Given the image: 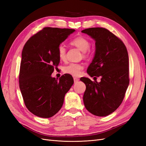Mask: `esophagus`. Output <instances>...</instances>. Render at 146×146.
I'll return each mask as SVG.
<instances>
[{"label": "esophagus", "instance_id": "1", "mask_svg": "<svg viewBox=\"0 0 146 146\" xmlns=\"http://www.w3.org/2000/svg\"><path fill=\"white\" fill-rule=\"evenodd\" d=\"M74 83H76L79 80V78L77 77H74Z\"/></svg>", "mask_w": 146, "mask_h": 146}]
</instances>
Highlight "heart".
I'll return each mask as SVG.
<instances>
[{
  "label": "heart",
  "mask_w": 146,
  "mask_h": 146,
  "mask_svg": "<svg viewBox=\"0 0 146 146\" xmlns=\"http://www.w3.org/2000/svg\"><path fill=\"white\" fill-rule=\"evenodd\" d=\"M70 44L78 48L83 52L84 56H88L91 54L89 49L90 47V42L88 39L83 36H77L70 41ZM57 54L61 61H64L66 58V48L63 44L58 46L57 49ZM83 65L80 63H69L63 68V72L73 76H78L80 74L81 70L83 69Z\"/></svg>",
  "instance_id": "obj_1"
}]
</instances>
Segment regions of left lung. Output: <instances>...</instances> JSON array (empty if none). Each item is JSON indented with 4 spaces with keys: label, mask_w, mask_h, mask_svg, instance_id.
Returning a JSON list of instances; mask_svg holds the SVG:
<instances>
[{
    "label": "left lung",
    "mask_w": 146,
    "mask_h": 146,
    "mask_svg": "<svg viewBox=\"0 0 146 146\" xmlns=\"http://www.w3.org/2000/svg\"><path fill=\"white\" fill-rule=\"evenodd\" d=\"M82 33L96 41V54L87 72L94 82L82 77L86 85L83 102L88 111L97 116H106L120 106L129 85V55L121 39L102 27L86 29ZM98 76L101 82L96 80Z\"/></svg>",
    "instance_id": "obj_1"
}]
</instances>
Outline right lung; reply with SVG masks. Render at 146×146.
Wrapping results in <instances>:
<instances>
[{
    "label": "right lung",
    "instance_id": "obj_1",
    "mask_svg": "<svg viewBox=\"0 0 146 146\" xmlns=\"http://www.w3.org/2000/svg\"><path fill=\"white\" fill-rule=\"evenodd\" d=\"M74 29L44 27L31 36L22 52L19 88L25 107L35 115L49 118L59 111L74 84L71 75L58 80L51 74L60 63L57 49Z\"/></svg>",
    "mask_w": 146,
    "mask_h": 146
}]
</instances>
